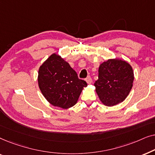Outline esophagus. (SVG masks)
I'll use <instances>...</instances> for the list:
<instances>
[{"instance_id":"34e87169","label":"esophagus","mask_w":155,"mask_h":155,"mask_svg":"<svg viewBox=\"0 0 155 155\" xmlns=\"http://www.w3.org/2000/svg\"><path fill=\"white\" fill-rule=\"evenodd\" d=\"M86 82H87L88 84H91V83H92V78H91L90 76H88V77L86 78Z\"/></svg>"}]
</instances>
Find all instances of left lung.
<instances>
[{"instance_id": "8db88e82", "label": "left lung", "mask_w": 155, "mask_h": 155, "mask_svg": "<svg viewBox=\"0 0 155 155\" xmlns=\"http://www.w3.org/2000/svg\"><path fill=\"white\" fill-rule=\"evenodd\" d=\"M133 80L134 74L129 63L109 59L99 66L94 86L101 102L111 107L125 100L132 89Z\"/></svg>"}]
</instances>
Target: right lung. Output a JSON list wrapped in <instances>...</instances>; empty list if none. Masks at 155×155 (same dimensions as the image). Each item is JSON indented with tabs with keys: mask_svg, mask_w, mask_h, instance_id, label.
<instances>
[{
	"mask_svg": "<svg viewBox=\"0 0 155 155\" xmlns=\"http://www.w3.org/2000/svg\"><path fill=\"white\" fill-rule=\"evenodd\" d=\"M38 83L40 90L50 104L68 109L77 103L84 87L83 80L61 56L52 54L39 68Z\"/></svg>",
	"mask_w": 155,
	"mask_h": 155,
	"instance_id": "right-lung-1",
	"label": "right lung"
}]
</instances>
